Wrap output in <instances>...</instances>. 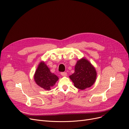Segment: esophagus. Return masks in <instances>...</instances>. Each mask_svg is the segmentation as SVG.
<instances>
[{
    "label": "esophagus",
    "instance_id": "obj_1",
    "mask_svg": "<svg viewBox=\"0 0 129 129\" xmlns=\"http://www.w3.org/2000/svg\"><path fill=\"white\" fill-rule=\"evenodd\" d=\"M60 74L61 75L63 76V77H66L67 76V73L66 72H61Z\"/></svg>",
    "mask_w": 129,
    "mask_h": 129
}]
</instances>
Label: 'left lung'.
<instances>
[{
  "label": "left lung",
  "instance_id": "8db88e82",
  "mask_svg": "<svg viewBox=\"0 0 129 129\" xmlns=\"http://www.w3.org/2000/svg\"><path fill=\"white\" fill-rule=\"evenodd\" d=\"M74 73L70 75L74 87L80 90L90 88L96 80L97 72L94 66L85 58L78 60L75 65Z\"/></svg>",
  "mask_w": 129,
  "mask_h": 129
}]
</instances>
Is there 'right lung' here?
<instances>
[{
  "label": "right lung",
  "mask_w": 129,
  "mask_h": 129,
  "mask_svg": "<svg viewBox=\"0 0 129 129\" xmlns=\"http://www.w3.org/2000/svg\"><path fill=\"white\" fill-rule=\"evenodd\" d=\"M58 79L57 76L50 72L44 61L38 65L34 74V80L39 87L46 90H50Z\"/></svg>",
  "instance_id": "1"
}]
</instances>
